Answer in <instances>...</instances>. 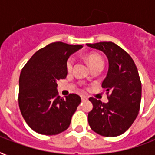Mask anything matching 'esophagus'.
Instances as JSON below:
<instances>
[{
  "instance_id": "obj_1",
  "label": "esophagus",
  "mask_w": 155,
  "mask_h": 155,
  "mask_svg": "<svg viewBox=\"0 0 155 155\" xmlns=\"http://www.w3.org/2000/svg\"><path fill=\"white\" fill-rule=\"evenodd\" d=\"M87 98H88V97H87V96H85V95H82V96H81V99H82V101L87 100Z\"/></svg>"
}]
</instances>
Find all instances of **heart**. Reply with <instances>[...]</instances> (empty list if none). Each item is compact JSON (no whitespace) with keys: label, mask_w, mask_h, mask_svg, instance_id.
Returning a JSON list of instances; mask_svg holds the SVG:
<instances>
[{"label":"heart","mask_w":155,"mask_h":155,"mask_svg":"<svg viewBox=\"0 0 155 155\" xmlns=\"http://www.w3.org/2000/svg\"><path fill=\"white\" fill-rule=\"evenodd\" d=\"M87 60L92 68H94L95 66L99 65V64H103L104 65L103 58L99 54H89L87 56ZM73 65H74V58L73 57H69L67 59V62H66V68H67V71H71L72 70Z\"/></svg>","instance_id":"1"}]
</instances>
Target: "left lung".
Masks as SVG:
<instances>
[{
	"mask_svg": "<svg viewBox=\"0 0 155 155\" xmlns=\"http://www.w3.org/2000/svg\"><path fill=\"white\" fill-rule=\"evenodd\" d=\"M87 47L101 51L108 59V71L102 83L108 103L90 97L93 108L88 113L90 127L104 137H117L131 126L140 109L142 83L137 67L127 52L112 42Z\"/></svg>",
	"mask_w": 155,
	"mask_h": 155,
	"instance_id": "obj_1",
	"label": "left lung"
}]
</instances>
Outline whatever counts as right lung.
Instances as JSON below:
<instances>
[{"label":"right lung","mask_w":155,"mask_h":155,"mask_svg":"<svg viewBox=\"0 0 155 155\" xmlns=\"http://www.w3.org/2000/svg\"><path fill=\"white\" fill-rule=\"evenodd\" d=\"M81 45L62 42L50 43L38 50L23 67L19 78L18 104L27 125L43 135L65 131L81 102L79 95L58 96L57 81L68 75L66 62Z\"/></svg>","instance_id":"obj_1"}]
</instances>
